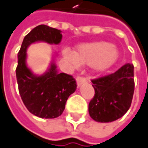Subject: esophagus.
<instances>
[{"label":"esophagus","instance_id":"esophagus-1","mask_svg":"<svg viewBox=\"0 0 148 148\" xmlns=\"http://www.w3.org/2000/svg\"><path fill=\"white\" fill-rule=\"evenodd\" d=\"M76 81H77L78 87H79V86H81L83 84L86 83V79L84 77H82V76H78L77 79H76Z\"/></svg>","mask_w":148,"mask_h":148}]
</instances>
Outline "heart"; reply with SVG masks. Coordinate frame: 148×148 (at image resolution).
Listing matches in <instances>:
<instances>
[{
  "label": "heart",
  "mask_w": 148,
  "mask_h": 148,
  "mask_svg": "<svg viewBox=\"0 0 148 148\" xmlns=\"http://www.w3.org/2000/svg\"><path fill=\"white\" fill-rule=\"evenodd\" d=\"M63 55L72 67H79L80 64H91L95 72L102 73L115 64L119 51L109 42H95L79 45L76 52L68 48L64 49Z\"/></svg>",
  "instance_id": "1"
}]
</instances>
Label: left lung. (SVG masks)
Returning a JSON list of instances; mask_svg holds the SVG:
<instances>
[{
    "mask_svg": "<svg viewBox=\"0 0 148 148\" xmlns=\"http://www.w3.org/2000/svg\"><path fill=\"white\" fill-rule=\"evenodd\" d=\"M134 68L128 63L113 74L92 80L95 90L88 105L92 119L101 123L112 122L128 111L134 92Z\"/></svg>",
    "mask_w": 148,
    "mask_h": 148,
    "instance_id": "8db88e82",
    "label": "left lung"
}]
</instances>
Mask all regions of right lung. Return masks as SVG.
Returning a JSON list of instances; mask_svg holds the SVG:
<instances>
[{
	"label": "right lung",
	"instance_id": "obj_1",
	"mask_svg": "<svg viewBox=\"0 0 148 148\" xmlns=\"http://www.w3.org/2000/svg\"><path fill=\"white\" fill-rule=\"evenodd\" d=\"M62 39L61 31L41 24L28 33L18 53L16 79L18 92L30 113L40 118L54 119L61 115L65 103L77 88L73 76L59 74L56 65L51 62L49 69L42 75H35L26 64L28 46L37 42L59 44Z\"/></svg>",
	"mask_w": 148,
	"mask_h": 148
}]
</instances>
